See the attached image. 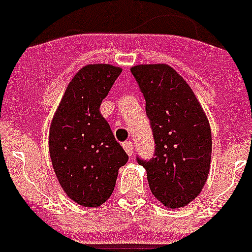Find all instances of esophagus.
<instances>
[{"instance_id":"obj_1","label":"esophagus","mask_w":252,"mask_h":252,"mask_svg":"<svg viewBox=\"0 0 252 252\" xmlns=\"http://www.w3.org/2000/svg\"><path fill=\"white\" fill-rule=\"evenodd\" d=\"M122 147H124L125 152L127 153L128 156H132V153H134V144H132V141H125V143H122Z\"/></svg>"}]
</instances>
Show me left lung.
Returning <instances> with one entry per match:
<instances>
[{"label":"left lung","instance_id":"obj_1","mask_svg":"<svg viewBox=\"0 0 252 252\" xmlns=\"http://www.w3.org/2000/svg\"><path fill=\"white\" fill-rule=\"evenodd\" d=\"M131 74L145 99L156 144L152 158L136 156L137 163L160 203L172 209L188 205L209 175V122L188 83L168 64H140Z\"/></svg>","mask_w":252,"mask_h":252}]
</instances>
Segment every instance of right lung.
I'll return each mask as SVG.
<instances>
[{
	"instance_id": "add662e5",
	"label": "right lung",
	"mask_w": 252,
	"mask_h": 252,
	"mask_svg": "<svg viewBox=\"0 0 252 252\" xmlns=\"http://www.w3.org/2000/svg\"><path fill=\"white\" fill-rule=\"evenodd\" d=\"M121 68L88 64L70 81L49 131L53 169L67 196L99 206L113 192L118 169L128 157L99 108Z\"/></svg>"
}]
</instances>
